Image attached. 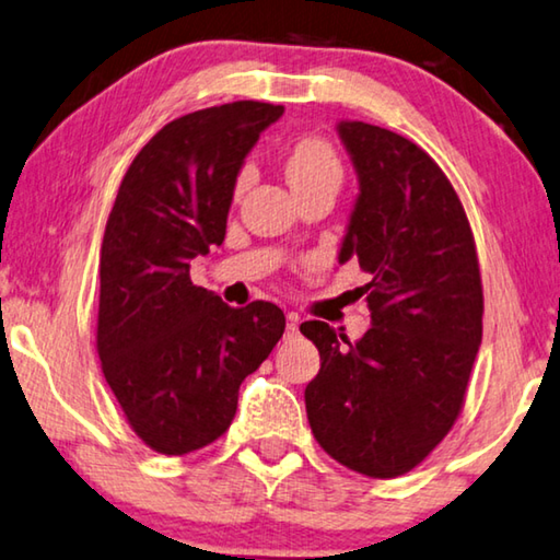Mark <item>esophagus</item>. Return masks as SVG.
Listing matches in <instances>:
<instances>
[{
  "label": "esophagus",
  "mask_w": 560,
  "mask_h": 560,
  "mask_svg": "<svg viewBox=\"0 0 560 560\" xmlns=\"http://www.w3.org/2000/svg\"><path fill=\"white\" fill-rule=\"evenodd\" d=\"M299 314H287V336H296L299 334Z\"/></svg>",
  "instance_id": "34e87169"
}]
</instances>
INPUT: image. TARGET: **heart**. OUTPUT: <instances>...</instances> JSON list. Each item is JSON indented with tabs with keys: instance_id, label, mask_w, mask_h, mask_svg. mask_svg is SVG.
I'll list each match as a JSON object with an SVG mask.
<instances>
[{
	"instance_id": "b5f03b06",
	"label": "heart",
	"mask_w": 560,
	"mask_h": 560,
	"mask_svg": "<svg viewBox=\"0 0 560 560\" xmlns=\"http://www.w3.org/2000/svg\"><path fill=\"white\" fill-rule=\"evenodd\" d=\"M287 179L291 189L314 184H341L343 166L336 149L322 137L299 139L287 156Z\"/></svg>"
}]
</instances>
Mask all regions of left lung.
<instances>
[{"mask_svg":"<svg viewBox=\"0 0 560 560\" xmlns=\"http://www.w3.org/2000/svg\"><path fill=\"white\" fill-rule=\"evenodd\" d=\"M359 197L339 264L359 261L371 328L349 341L304 322L322 369L306 386V416L328 456L351 471L396 478L439 446L464 406L483 291L474 234L439 164L396 131L339 121Z\"/></svg>","mask_w":560,"mask_h":560,"instance_id":"8db88e82","label":"left lung"}]
</instances>
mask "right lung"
Instances as JSON below:
<instances>
[{"instance_id": "right-lung-1", "label": "right lung", "mask_w": 560, "mask_h": 560, "mask_svg": "<svg viewBox=\"0 0 560 560\" xmlns=\"http://www.w3.org/2000/svg\"><path fill=\"white\" fill-rule=\"evenodd\" d=\"M283 106L232 102L168 121L124 174L102 242L96 351L137 436L184 456L234 421L238 386L279 343L277 304L234 308L194 287L221 246L236 176Z\"/></svg>"}]
</instances>
